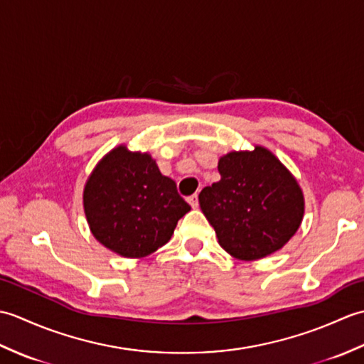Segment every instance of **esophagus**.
<instances>
[{
  "label": "esophagus",
  "instance_id": "34e87169",
  "mask_svg": "<svg viewBox=\"0 0 364 364\" xmlns=\"http://www.w3.org/2000/svg\"><path fill=\"white\" fill-rule=\"evenodd\" d=\"M188 202L192 208H197L198 206V196L197 194H192L191 197H188Z\"/></svg>",
  "mask_w": 364,
  "mask_h": 364
}]
</instances>
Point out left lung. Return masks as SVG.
<instances>
[{
  "mask_svg": "<svg viewBox=\"0 0 364 364\" xmlns=\"http://www.w3.org/2000/svg\"><path fill=\"white\" fill-rule=\"evenodd\" d=\"M218 168L220 181L200 192L198 203L222 249L244 261L280 250L304 218L296 178L262 146L231 151Z\"/></svg>",
  "mask_w": 364,
  "mask_h": 364,
  "instance_id": "1",
  "label": "left lung"
}]
</instances>
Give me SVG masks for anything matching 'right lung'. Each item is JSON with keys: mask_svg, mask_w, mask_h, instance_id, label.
Wrapping results in <instances>:
<instances>
[{"mask_svg": "<svg viewBox=\"0 0 364 364\" xmlns=\"http://www.w3.org/2000/svg\"><path fill=\"white\" fill-rule=\"evenodd\" d=\"M92 235L127 258H142L168 242L191 206L149 153L117 146L98 162L84 188Z\"/></svg>", "mask_w": 364, "mask_h": 364, "instance_id": "obj_1", "label": "right lung"}]
</instances>
